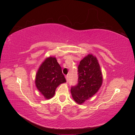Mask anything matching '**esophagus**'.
<instances>
[{
  "instance_id": "34e87169",
  "label": "esophagus",
  "mask_w": 135,
  "mask_h": 135,
  "mask_svg": "<svg viewBox=\"0 0 135 135\" xmlns=\"http://www.w3.org/2000/svg\"><path fill=\"white\" fill-rule=\"evenodd\" d=\"M65 78H66V80H67V82H68V76H66Z\"/></svg>"
}]
</instances>
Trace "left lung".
<instances>
[{
	"label": "left lung",
	"mask_w": 135,
	"mask_h": 135,
	"mask_svg": "<svg viewBox=\"0 0 135 135\" xmlns=\"http://www.w3.org/2000/svg\"><path fill=\"white\" fill-rule=\"evenodd\" d=\"M79 80L71 89L72 97L78 104L84 102L96 94L102 86L103 77L99 62L95 56L88 54L80 62Z\"/></svg>",
	"instance_id": "8db88e82"
}]
</instances>
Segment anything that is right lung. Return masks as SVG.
<instances>
[{
  "mask_svg": "<svg viewBox=\"0 0 135 135\" xmlns=\"http://www.w3.org/2000/svg\"><path fill=\"white\" fill-rule=\"evenodd\" d=\"M65 82L62 69L55 57L46 58L36 74L35 84L38 90L45 99H49L54 96L57 87Z\"/></svg>",
  "mask_w": 135,
  "mask_h": 135,
  "instance_id": "right-lung-1",
  "label": "right lung"
}]
</instances>
